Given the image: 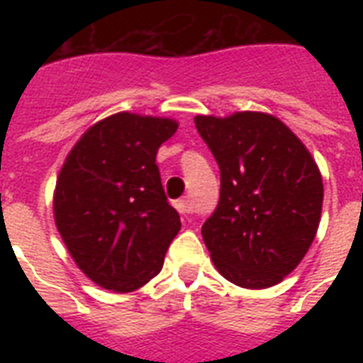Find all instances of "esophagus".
<instances>
[{"label": "esophagus", "mask_w": 363, "mask_h": 363, "mask_svg": "<svg viewBox=\"0 0 363 363\" xmlns=\"http://www.w3.org/2000/svg\"><path fill=\"white\" fill-rule=\"evenodd\" d=\"M175 209L181 213V215H188L192 207H190V201L188 199H177L175 201Z\"/></svg>", "instance_id": "esophagus-1"}]
</instances>
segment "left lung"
Masks as SVG:
<instances>
[{
	"label": "left lung",
	"instance_id": "1",
	"mask_svg": "<svg viewBox=\"0 0 363 363\" xmlns=\"http://www.w3.org/2000/svg\"><path fill=\"white\" fill-rule=\"evenodd\" d=\"M194 122L220 167V199L201 228L213 264L238 286H275L315 241L320 169L299 137L267 113Z\"/></svg>",
	"mask_w": 363,
	"mask_h": 363
}]
</instances>
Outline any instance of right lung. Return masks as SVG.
Segmentation results:
<instances>
[{"mask_svg": "<svg viewBox=\"0 0 363 363\" xmlns=\"http://www.w3.org/2000/svg\"><path fill=\"white\" fill-rule=\"evenodd\" d=\"M177 128L173 118L116 113L90 125L60 169L56 228L77 267L105 290L147 284L181 230L156 165Z\"/></svg>", "mask_w": 363, "mask_h": 363, "instance_id": "right-lung-1", "label": "right lung"}]
</instances>
